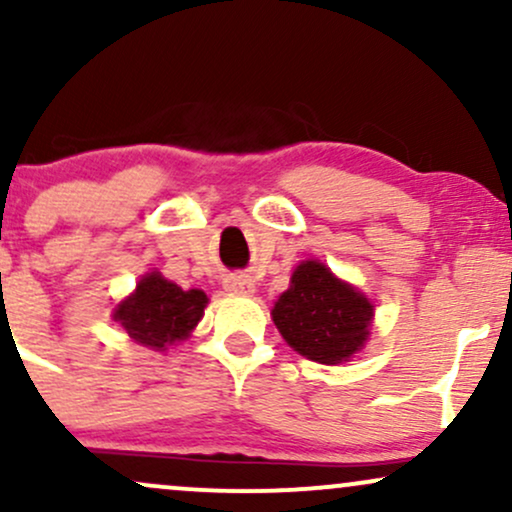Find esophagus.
<instances>
[{"mask_svg": "<svg viewBox=\"0 0 512 512\" xmlns=\"http://www.w3.org/2000/svg\"><path fill=\"white\" fill-rule=\"evenodd\" d=\"M223 289L228 293H238V296H250V293H255V281L248 274H231L223 281Z\"/></svg>", "mask_w": 512, "mask_h": 512, "instance_id": "esophagus-1", "label": "esophagus"}]
</instances>
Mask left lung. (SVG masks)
<instances>
[{
    "mask_svg": "<svg viewBox=\"0 0 512 512\" xmlns=\"http://www.w3.org/2000/svg\"><path fill=\"white\" fill-rule=\"evenodd\" d=\"M375 305L330 267L305 260L279 296L272 320L293 351L325 366L351 361L368 342Z\"/></svg>",
    "mask_w": 512,
    "mask_h": 512,
    "instance_id": "left-lung-1",
    "label": "left lung"
}]
</instances>
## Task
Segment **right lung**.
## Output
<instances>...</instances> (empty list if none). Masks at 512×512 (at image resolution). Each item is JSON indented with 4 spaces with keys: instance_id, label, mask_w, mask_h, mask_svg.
<instances>
[{
    "instance_id": "add662e5",
    "label": "right lung",
    "mask_w": 512,
    "mask_h": 512,
    "mask_svg": "<svg viewBox=\"0 0 512 512\" xmlns=\"http://www.w3.org/2000/svg\"><path fill=\"white\" fill-rule=\"evenodd\" d=\"M207 293L180 289L163 279L161 272H149L139 279L137 289L115 308L113 320L129 339L149 349L166 351L170 344L190 337L207 308Z\"/></svg>"
}]
</instances>
